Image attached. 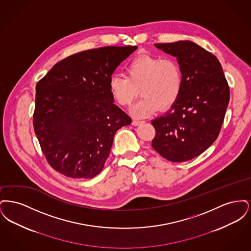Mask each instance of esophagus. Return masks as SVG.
<instances>
[{
	"label": "esophagus",
	"mask_w": 251,
	"mask_h": 251,
	"mask_svg": "<svg viewBox=\"0 0 251 251\" xmlns=\"http://www.w3.org/2000/svg\"><path fill=\"white\" fill-rule=\"evenodd\" d=\"M141 123H143V121H141V120H132V122H131V124L133 126H137V125L141 124Z\"/></svg>",
	"instance_id": "esophagus-1"
}]
</instances>
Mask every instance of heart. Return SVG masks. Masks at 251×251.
Segmentation results:
<instances>
[{"label": "heart", "instance_id": "1", "mask_svg": "<svg viewBox=\"0 0 251 251\" xmlns=\"http://www.w3.org/2000/svg\"><path fill=\"white\" fill-rule=\"evenodd\" d=\"M126 76L114 75L109 91L120 106H130L140 93L142 99L131 109L135 118H146L158 108L166 110L179 99L182 88V73L177 61L155 55H144L130 62Z\"/></svg>", "mask_w": 251, "mask_h": 251}]
</instances>
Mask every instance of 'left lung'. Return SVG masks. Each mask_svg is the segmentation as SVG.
Here are the masks:
<instances>
[{
	"label": "left lung",
	"instance_id": "1",
	"mask_svg": "<svg viewBox=\"0 0 251 251\" xmlns=\"http://www.w3.org/2000/svg\"><path fill=\"white\" fill-rule=\"evenodd\" d=\"M154 45L177 58L182 88L167 113L151 120L156 131L151 146L168 161H188L217 138L229 100L228 84L218 59L198 44L183 40Z\"/></svg>",
	"mask_w": 251,
	"mask_h": 251
}]
</instances>
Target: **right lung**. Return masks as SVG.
Segmentation results:
<instances>
[{"mask_svg":"<svg viewBox=\"0 0 251 251\" xmlns=\"http://www.w3.org/2000/svg\"><path fill=\"white\" fill-rule=\"evenodd\" d=\"M136 49L108 46L72 54L37 82L34 130L57 172L92 179L102 170L116 132L131 122L113 103L109 81Z\"/></svg>","mask_w":251,"mask_h":251,"instance_id":"1","label":"right lung"}]
</instances>
